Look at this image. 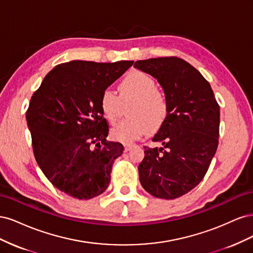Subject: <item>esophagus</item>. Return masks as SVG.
<instances>
[{
  "label": "esophagus",
  "mask_w": 253,
  "mask_h": 253,
  "mask_svg": "<svg viewBox=\"0 0 253 253\" xmlns=\"http://www.w3.org/2000/svg\"><path fill=\"white\" fill-rule=\"evenodd\" d=\"M132 148H133V144H125V151L126 152L129 151Z\"/></svg>",
  "instance_id": "1"
}]
</instances>
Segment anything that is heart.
<instances>
[{
	"mask_svg": "<svg viewBox=\"0 0 253 253\" xmlns=\"http://www.w3.org/2000/svg\"><path fill=\"white\" fill-rule=\"evenodd\" d=\"M133 101L128 110L129 119L112 129V137L121 142H132L149 132H156L169 117V98L157 87L155 79L141 71L129 73L119 84V96L106 88L99 99L105 119L115 125L120 117L121 102Z\"/></svg>",
	"mask_w": 253,
	"mask_h": 253,
	"instance_id": "1",
	"label": "heart"
}]
</instances>
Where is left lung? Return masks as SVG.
Instances as JSON below:
<instances>
[{
	"label": "left lung",
	"instance_id": "8db88e82",
	"mask_svg": "<svg viewBox=\"0 0 253 253\" xmlns=\"http://www.w3.org/2000/svg\"><path fill=\"white\" fill-rule=\"evenodd\" d=\"M134 67L157 78L170 103L169 117L152 139L164 148L144 147L139 180L151 195L174 200L194 189L209 169L218 145L219 105L210 83L185 60L152 58Z\"/></svg>",
	"mask_w": 253,
	"mask_h": 253
}]
</instances>
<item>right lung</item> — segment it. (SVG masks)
<instances>
[{
  "label": "right lung",
  "instance_id": "right-lung-1",
  "mask_svg": "<svg viewBox=\"0 0 253 253\" xmlns=\"http://www.w3.org/2000/svg\"><path fill=\"white\" fill-rule=\"evenodd\" d=\"M133 63L59 64L30 98L26 121L35 158L46 178L67 195L90 200L109 187L124 145L106 141L109 126L99 99Z\"/></svg>",
  "mask_w": 253,
  "mask_h": 253
}]
</instances>
